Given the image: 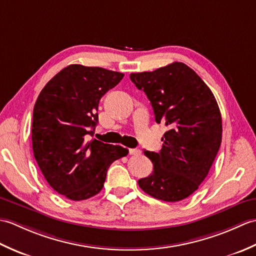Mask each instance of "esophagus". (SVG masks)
<instances>
[{"mask_svg": "<svg viewBox=\"0 0 256 256\" xmlns=\"http://www.w3.org/2000/svg\"><path fill=\"white\" fill-rule=\"evenodd\" d=\"M130 155H134V156H138L140 154V150L138 148H130Z\"/></svg>", "mask_w": 256, "mask_h": 256, "instance_id": "1", "label": "esophagus"}]
</instances>
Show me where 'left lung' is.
Returning <instances> with one entry per match:
<instances>
[{"label": "left lung", "mask_w": 256, "mask_h": 256, "mask_svg": "<svg viewBox=\"0 0 256 256\" xmlns=\"http://www.w3.org/2000/svg\"><path fill=\"white\" fill-rule=\"evenodd\" d=\"M130 78L148 96L156 123L168 128L160 153L144 150L154 170L140 179L138 186L156 199L180 201L198 189L218 154L222 138L218 103L204 80L182 62Z\"/></svg>", "instance_id": "1"}]
</instances>
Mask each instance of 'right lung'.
I'll return each mask as SVG.
<instances>
[{"label": "right lung", "instance_id": "right-lung-1", "mask_svg": "<svg viewBox=\"0 0 256 256\" xmlns=\"http://www.w3.org/2000/svg\"><path fill=\"white\" fill-rule=\"evenodd\" d=\"M123 77L104 68L70 64L37 98L32 124L35 160L50 187L70 200L99 194L108 167L128 154L120 145L86 138L98 123L100 99Z\"/></svg>", "mask_w": 256, "mask_h": 256}]
</instances>
